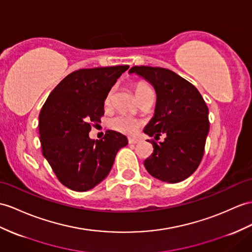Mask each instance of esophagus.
<instances>
[{"label": "esophagus", "instance_id": "34e87169", "mask_svg": "<svg viewBox=\"0 0 252 252\" xmlns=\"http://www.w3.org/2000/svg\"><path fill=\"white\" fill-rule=\"evenodd\" d=\"M139 142V139L137 138H128V143L129 144H136Z\"/></svg>", "mask_w": 252, "mask_h": 252}]
</instances>
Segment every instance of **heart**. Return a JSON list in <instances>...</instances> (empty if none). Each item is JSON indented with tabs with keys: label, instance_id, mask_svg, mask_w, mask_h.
Instances as JSON below:
<instances>
[{
	"label": "heart",
	"instance_id": "heart-1",
	"mask_svg": "<svg viewBox=\"0 0 252 252\" xmlns=\"http://www.w3.org/2000/svg\"><path fill=\"white\" fill-rule=\"evenodd\" d=\"M147 90H151V89L147 87L146 84L139 83L136 87V89H134V93H136V96H138L139 94L142 93V92ZM113 94H114V89H111L108 92V94L106 95V98H105L106 107H109L111 105ZM110 126H111L112 129L119 132L125 133V134H133L141 127V122L138 121L137 119L132 118V116L126 115V114H120V115H116L115 118L111 120V122H110Z\"/></svg>",
	"mask_w": 252,
	"mask_h": 252
}]
</instances>
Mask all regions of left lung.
Listing matches in <instances>:
<instances>
[{
	"instance_id": "8db88e82",
	"label": "left lung",
	"mask_w": 252,
	"mask_h": 252,
	"mask_svg": "<svg viewBox=\"0 0 252 252\" xmlns=\"http://www.w3.org/2000/svg\"><path fill=\"white\" fill-rule=\"evenodd\" d=\"M137 73L154 87L157 95L155 114L144 128L154 152L145 159L144 167L155 179L179 183L198 169L204 155L210 130L208 108L197 88L174 71L151 66H133Z\"/></svg>"
}]
</instances>
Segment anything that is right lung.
I'll list each match as a JSON object with an SVG mask.
<instances>
[{"mask_svg": "<svg viewBox=\"0 0 252 252\" xmlns=\"http://www.w3.org/2000/svg\"><path fill=\"white\" fill-rule=\"evenodd\" d=\"M129 66L97 67L69 73L48 96L39 113L42 155L64 186L88 191L106 179L127 138L107 130L100 140L89 136L100 123L105 98Z\"/></svg>", "mask_w": 252, "mask_h": 252, "instance_id": "obj_1", "label": "right lung"}]
</instances>
